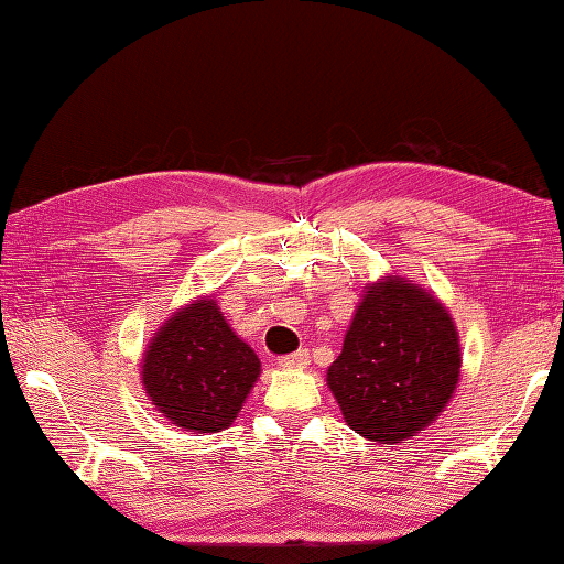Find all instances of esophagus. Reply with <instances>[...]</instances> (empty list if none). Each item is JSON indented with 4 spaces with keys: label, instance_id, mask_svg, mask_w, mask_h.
<instances>
[{
    "label": "esophagus",
    "instance_id": "esophagus-1",
    "mask_svg": "<svg viewBox=\"0 0 564 564\" xmlns=\"http://www.w3.org/2000/svg\"><path fill=\"white\" fill-rule=\"evenodd\" d=\"M306 364H310V348H300V350H294V354L280 358V366H284V368H296V366H306Z\"/></svg>",
    "mask_w": 564,
    "mask_h": 564
}]
</instances>
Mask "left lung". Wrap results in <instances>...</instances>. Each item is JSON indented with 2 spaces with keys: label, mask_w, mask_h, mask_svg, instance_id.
Masks as SVG:
<instances>
[{
  "label": "left lung",
  "mask_w": 564,
  "mask_h": 564,
  "mask_svg": "<svg viewBox=\"0 0 564 564\" xmlns=\"http://www.w3.org/2000/svg\"><path fill=\"white\" fill-rule=\"evenodd\" d=\"M459 338L447 310L402 280L370 286L326 373L350 430L395 444L447 405L459 380Z\"/></svg>",
  "instance_id": "left-lung-1"
}]
</instances>
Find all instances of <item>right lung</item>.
Instances as JSON below:
<instances>
[{"mask_svg":"<svg viewBox=\"0 0 564 564\" xmlns=\"http://www.w3.org/2000/svg\"><path fill=\"white\" fill-rule=\"evenodd\" d=\"M258 376L260 358L232 334L214 300H200L169 318L142 366L152 405L191 432L230 427Z\"/></svg>","mask_w":564,"mask_h":564,"instance_id":"right-lung-1","label":"right lung"}]
</instances>
